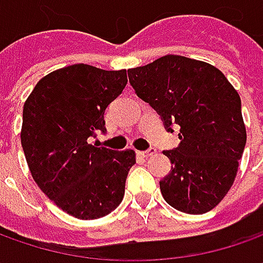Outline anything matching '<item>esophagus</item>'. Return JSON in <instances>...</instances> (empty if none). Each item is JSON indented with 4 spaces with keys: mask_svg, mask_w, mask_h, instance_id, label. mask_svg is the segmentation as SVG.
I'll use <instances>...</instances> for the list:
<instances>
[{
    "mask_svg": "<svg viewBox=\"0 0 263 263\" xmlns=\"http://www.w3.org/2000/svg\"><path fill=\"white\" fill-rule=\"evenodd\" d=\"M155 154V149H147V151H140V152H137V155L139 157H142V158H147V157H151V155H154Z\"/></svg>",
    "mask_w": 263,
    "mask_h": 263,
    "instance_id": "34e87169",
    "label": "esophagus"
}]
</instances>
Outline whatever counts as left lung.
Wrapping results in <instances>:
<instances>
[{"label":"left lung","mask_w":263,"mask_h":263,"mask_svg":"<svg viewBox=\"0 0 263 263\" xmlns=\"http://www.w3.org/2000/svg\"><path fill=\"white\" fill-rule=\"evenodd\" d=\"M136 95L161 117L180 145L165 151L171 171L161 181L168 205L199 215L215 208L236 178L246 145L241 101L214 66L165 55L127 70Z\"/></svg>","instance_id":"obj_1"}]
</instances>
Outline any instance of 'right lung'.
Wrapping results in <instances>:
<instances>
[{"instance_id": "right-lung-1", "label": "right lung", "mask_w": 263, "mask_h": 263, "mask_svg": "<svg viewBox=\"0 0 263 263\" xmlns=\"http://www.w3.org/2000/svg\"><path fill=\"white\" fill-rule=\"evenodd\" d=\"M126 85V70L74 64L41 79L23 106L20 137L32 177L79 219L105 217L124 196L135 152L96 147L90 139L106 132V106Z\"/></svg>"}]
</instances>
